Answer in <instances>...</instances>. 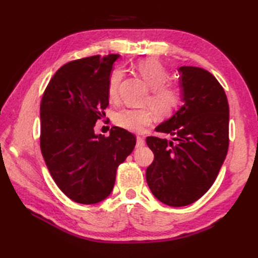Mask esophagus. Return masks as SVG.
Instances as JSON below:
<instances>
[{
	"label": "esophagus",
	"mask_w": 258,
	"mask_h": 258,
	"mask_svg": "<svg viewBox=\"0 0 258 258\" xmlns=\"http://www.w3.org/2000/svg\"><path fill=\"white\" fill-rule=\"evenodd\" d=\"M145 145V140L142 138V136H138L136 138V147L140 149V147H143Z\"/></svg>",
	"instance_id": "esophagus-1"
}]
</instances>
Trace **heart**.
<instances>
[{
	"instance_id": "heart-1",
	"label": "heart",
	"mask_w": 258,
	"mask_h": 258,
	"mask_svg": "<svg viewBox=\"0 0 258 258\" xmlns=\"http://www.w3.org/2000/svg\"><path fill=\"white\" fill-rule=\"evenodd\" d=\"M141 78L151 89V95L147 103L154 109L157 116L168 117L176 111L180 104L179 92L171 85H166L167 71L161 62L155 58L142 59L136 65ZM123 72L119 69L114 70L108 80V97L111 101H116ZM151 108H124L115 115V123L119 127L130 132H143L147 125L153 122L154 112Z\"/></svg>"
}]
</instances>
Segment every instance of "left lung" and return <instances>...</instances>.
<instances>
[{"instance_id": "1", "label": "left lung", "mask_w": 258, "mask_h": 258, "mask_svg": "<svg viewBox=\"0 0 258 258\" xmlns=\"http://www.w3.org/2000/svg\"><path fill=\"white\" fill-rule=\"evenodd\" d=\"M178 73L184 104L155 128L174 138L146 139L154 153L146 182L158 201L173 207L189 205L211 188L228 150L229 107L222 85L201 68L180 67Z\"/></svg>"}]
</instances>
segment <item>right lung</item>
<instances>
[{
  "label": "right lung",
  "instance_id": "right-lung-1",
  "mask_svg": "<svg viewBox=\"0 0 258 258\" xmlns=\"http://www.w3.org/2000/svg\"><path fill=\"white\" fill-rule=\"evenodd\" d=\"M118 54L76 59L54 74L41 102V152L51 176L69 199L96 204L111 194L135 136L114 126L94 132L108 106V80Z\"/></svg>",
  "mask_w": 258,
  "mask_h": 258
}]
</instances>
